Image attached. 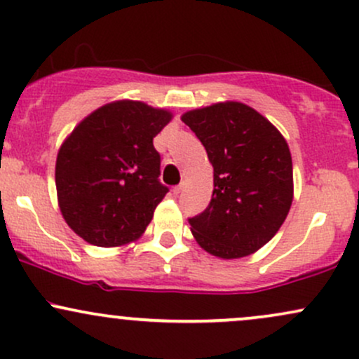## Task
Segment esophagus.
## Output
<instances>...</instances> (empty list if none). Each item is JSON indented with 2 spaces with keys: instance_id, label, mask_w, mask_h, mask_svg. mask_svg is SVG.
Returning a JSON list of instances; mask_svg holds the SVG:
<instances>
[{
  "instance_id": "esophagus-1",
  "label": "esophagus",
  "mask_w": 359,
  "mask_h": 359,
  "mask_svg": "<svg viewBox=\"0 0 359 359\" xmlns=\"http://www.w3.org/2000/svg\"><path fill=\"white\" fill-rule=\"evenodd\" d=\"M184 187H185V184H184V182H180L179 185H175V187H174V189H172V191H174V194H175V196H179V194L184 191Z\"/></svg>"
}]
</instances>
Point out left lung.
I'll use <instances>...</instances> for the list:
<instances>
[{
  "label": "left lung",
  "mask_w": 359,
  "mask_h": 359,
  "mask_svg": "<svg viewBox=\"0 0 359 359\" xmlns=\"http://www.w3.org/2000/svg\"><path fill=\"white\" fill-rule=\"evenodd\" d=\"M182 121L214 167L211 203L189 217L194 238L214 257H248L277 234L292 205L287 142L269 119L241 102L189 111Z\"/></svg>",
  "instance_id": "1"
}]
</instances>
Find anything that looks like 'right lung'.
<instances>
[{
	"label": "right lung",
	"mask_w": 359,
	"mask_h": 359,
	"mask_svg": "<svg viewBox=\"0 0 359 359\" xmlns=\"http://www.w3.org/2000/svg\"><path fill=\"white\" fill-rule=\"evenodd\" d=\"M172 114L138 101H116L90 113L60 147L55 165L65 222L96 246L142 236L167 185L160 182L154 138Z\"/></svg>",
	"instance_id": "right-lung-1"
}]
</instances>
